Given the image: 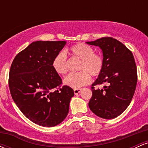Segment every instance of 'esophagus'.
Wrapping results in <instances>:
<instances>
[{
  "mask_svg": "<svg viewBox=\"0 0 148 148\" xmlns=\"http://www.w3.org/2000/svg\"><path fill=\"white\" fill-rule=\"evenodd\" d=\"M81 91V89H80V88H77V89L74 90V92L75 95H78L79 93H80V92Z\"/></svg>",
  "mask_w": 148,
  "mask_h": 148,
  "instance_id": "esophagus-1",
  "label": "esophagus"
}]
</instances>
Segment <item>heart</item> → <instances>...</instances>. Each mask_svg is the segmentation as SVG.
I'll list each match as a JSON object with an SVG mask.
<instances>
[{
    "mask_svg": "<svg viewBox=\"0 0 148 148\" xmlns=\"http://www.w3.org/2000/svg\"><path fill=\"white\" fill-rule=\"evenodd\" d=\"M69 53L73 57L80 59L78 73H72L64 78L63 83L69 87L79 88L89 84L90 76H99L103 69V58L99 54L95 53V49L84 43H79L72 46L69 49ZM52 67L58 74H64L67 72V59L66 53L62 51L54 57Z\"/></svg>",
    "mask_w": 148,
    "mask_h": 148,
    "instance_id": "b5f03b06",
    "label": "heart"
}]
</instances>
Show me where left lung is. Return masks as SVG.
<instances>
[{
	"mask_svg": "<svg viewBox=\"0 0 148 148\" xmlns=\"http://www.w3.org/2000/svg\"><path fill=\"white\" fill-rule=\"evenodd\" d=\"M88 45L99 47L103 53L101 72L93 83L88 106L96 115L113 119L125 111L132 101L137 84V69L132 51L113 37H102ZM106 82L108 86L95 90L94 86Z\"/></svg>",
	"mask_w": 148,
	"mask_h": 148,
	"instance_id": "8db88e82",
	"label": "left lung"
}]
</instances>
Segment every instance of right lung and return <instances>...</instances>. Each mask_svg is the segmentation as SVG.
I'll use <instances>...</instances> for the list:
<instances>
[{"label":"right lung","instance_id":"add662e5","mask_svg":"<svg viewBox=\"0 0 148 148\" xmlns=\"http://www.w3.org/2000/svg\"><path fill=\"white\" fill-rule=\"evenodd\" d=\"M65 41H35L14 58L9 75L13 100L27 118L42 127L56 126L66 118L72 88L62 84L52 67L54 57ZM59 89L53 92L52 89Z\"/></svg>","mask_w":148,"mask_h":148}]
</instances>
